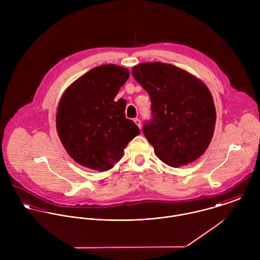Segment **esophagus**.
<instances>
[{
    "mask_svg": "<svg viewBox=\"0 0 260 260\" xmlns=\"http://www.w3.org/2000/svg\"><path fill=\"white\" fill-rule=\"evenodd\" d=\"M133 121H134V123H135V124H136V125L141 129V121H140L139 119H137V118H136V119H134Z\"/></svg>",
    "mask_w": 260,
    "mask_h": 260,
    "instance_id": "1",
    "label": "esophagus"
}]
</instances>
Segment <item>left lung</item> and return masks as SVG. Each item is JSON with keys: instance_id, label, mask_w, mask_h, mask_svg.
I'll list each match as a JSON object with an SVG mask.
<instances>
[{"instance_id": "obj_1", "label": "left lung", "mask_w": 260, "mask_h": 260, "mask_svg": "<svg viewBox=\"0 0 260 260\" xmlns=\"http://www.w3.org/2000/svg\"><path fill=\"white\" fill-rule=\"evenodd\" d=\"M135 80L151 99L152 120L143 133L156 156L171 167L198 159L213 137L216 110L207 86L176 66L146 62L134 66Z\"/></svg>"}]
</instances>
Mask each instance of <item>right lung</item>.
Masks as SVG:
<instances>
[{"instance_id": "obj_1", "label": "right lung", "mask_w": 260, "mask_h": 260, "mask_svg": "<svg viewBox=\"0 0 260 260\" xmlns=\"http://www.w3.org/2000/svg\"><path fill=\"white\" fill-rule=\"evenodd\" d=\"M129 70L113 64L91 69L63 93L56 115L59 138L78 164L108 171L138 134L125 117V106L115 97L129 78Z\"/></svg>"}]
</instances>
